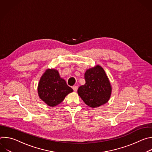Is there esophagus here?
I'll return each mask as SVG.
<instances>
[{
    "label": "esophagus",
    "mask_w": 152,
    "mask_h": 152,
    "mask_svg": "<svg viewBox=\"0 0 152 152\" xmlns=\"http://www.w3.org/2000/svg\"><path fill=\"white\" fill-rule=\"evenodd\" d=\"M72 88H73V91H74L75 92H76V91H77V86H73Z\"/></svg>",
    "instance_id": "obj_1"
}]
</instances>
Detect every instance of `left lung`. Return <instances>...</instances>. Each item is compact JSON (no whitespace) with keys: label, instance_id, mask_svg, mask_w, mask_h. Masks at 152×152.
I'll return each instance as SVG.
<instances>
[{"label":"left lung","instance_id":"obj_1","mask_svg":"<svg viewBox=\"0 0 152 152\" xmlns=\"http://www.w3.org/2000/svg\"><path fill=\"white\" fill-rule=\"evenodd\" d=\"M85 83L80 86L77 93L86 104L94 108L109 100L112 91L110 82L103 69L96 66L85 73Z\"/></svg>","mask_w":152,"mask_h":152}]
</instances>
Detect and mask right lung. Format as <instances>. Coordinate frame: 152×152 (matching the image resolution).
<instances>
[{
  "instance_id": "1",
  "label": "right lung",
  "mask_w": 152,
  "mask_h": 152,
  "mask_svg": "<svg viewBox=\"0 0 152 152\" xmlns=\"http://www.w3.org/2000/svg\"><path fill=\"white\" fill-rule=\"evenodd\" d=\"M73 91L55 69H47L41 77L38 85L39 98L52 107L61 103L67 94Z\"/></svg>"
}]
</instances>
